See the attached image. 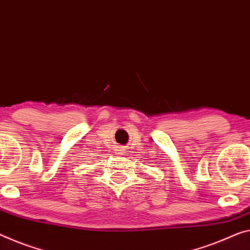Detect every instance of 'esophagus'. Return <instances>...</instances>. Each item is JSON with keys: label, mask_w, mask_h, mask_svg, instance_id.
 <instances>
[{"label": "esophagus", "mask_w": 250, "mask_h": 250, "mask_svg": "<svg viewBox=\"0 0 250 250\" xmlns=\"http://www.w3.org/2000/svg\"><path fill=\"white\" fill-rule=\"evenodd\" d=\"M116 152H117L118 155H123V153H124V148H123L122 146H118L116 148Z\"/></svg>", "instance_id": "obj_1"}]
</instances>
